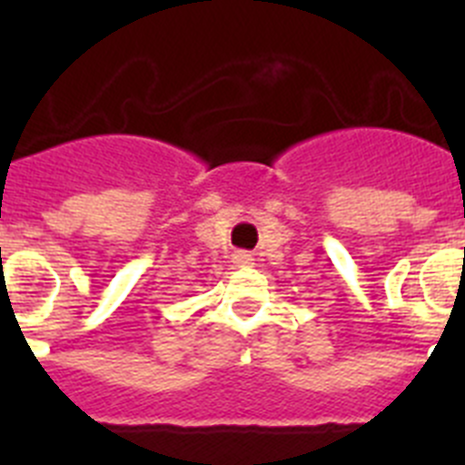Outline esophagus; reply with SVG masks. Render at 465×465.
I'll return each instance as SVG.
<instances>
[{"instance_id":"1","label":"esophagus","mask_w":465,"mask_h":465,"mask_svg":"<svg viewBox=\"0 0 465 465\" xmlns=\"http://www.w3.org/2000/svg\"><path fill=\"white\" fill-rule=\"evenodd\" d=\"M232 262H235L237 268H249V265H253V256L249 252H235Z\"/></svg>"}]
</instances>
